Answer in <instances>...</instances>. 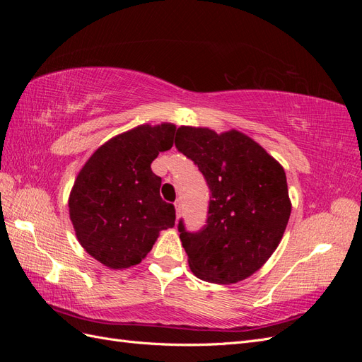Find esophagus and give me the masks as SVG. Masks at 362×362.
<instances>
[{
    "label": "esophagus",
    "instance_id": "34e87169",
    "mask_svg": "<svg viewBox=\"0 0 362 362\" xmlns=\"http://www.w3.org/2000/svg\"><path fill=\"white\" fill-rule=\"evenodd\" d=\"M175 213H177V218L181 217V213H182V208H181V201L178 199L177 202H175Z\"/></svg>",
    "mask_w": 362,
    "mask_h": 362
}]
</instances>
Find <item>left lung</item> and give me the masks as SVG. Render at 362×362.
Listing matches in <instances>:
<instances>
[{
  "label": "left lung",
  "mask_w": 362,
  "mask_h": 362,
  "mask_svg": "<svg viewBox=\"0 0 362 362\" xmlns=\"http://www.w3.org/2000/svg\"><path fill=\"white\" fill-rule=\"evenodd\" d=\"M175 146L198 164L211 190L206 225L180 238L194 276L235 284L254 275L279 246L291 214L286 170L238 129L181 125Z\"/></svg>",
  "instance_id": "1"
}]
</instances>
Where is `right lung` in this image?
Segmentation results:
<instances>
[{"label":"right lung","mask_w":362,"mask_h":362,"mask_svg":"<svg viewBox=\"0 0 362 362\" xmlns=\"http://www.w3.org/2000/svg\"><path fill=\"white\" fill-rule=\"evenodd\" d=\"M175 131L170 122L131 128L98 148L76 175L68 201L76 240L108 269L140 264L175 225L173 205L161 199V178L151 170Z\"/></svg>","instance_id":"right-lung-1"}]
</instances>
